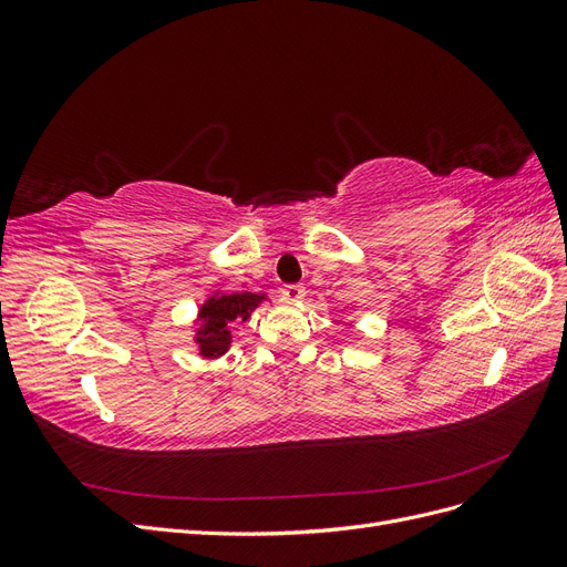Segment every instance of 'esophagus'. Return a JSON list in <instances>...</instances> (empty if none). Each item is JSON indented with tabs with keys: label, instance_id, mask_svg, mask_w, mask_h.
<instances>
[{
	"label": "esophagus",
	"instance_id": "obj_1",
	"mask_svg": "<svg viewBox=\"0 0 567 567\" xmlns=\"http://www.w3.org/2000/svg\"><path fill=\"white\" fill-rule=\"evenodd\" d=\"M281 296H284V300H286V302H298V300H302V298H305V286H300V284L286 286V288L281 290Z\"/></svg>",
	"mask_w": 567,
	"mask_h": 567
}]
</instances>
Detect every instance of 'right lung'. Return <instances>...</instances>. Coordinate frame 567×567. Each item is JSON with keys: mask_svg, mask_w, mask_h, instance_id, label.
<instances>
[{"mask_svg": "<svg viewBox=\"0 0 567 567\" xmlns=\"http://www.w3.org/2000/svg\"><path fill=\"white\" fill-rule=\"evenodd\" d=\"M265 293H225V290H215L208 296L194 319V342L196 350L203 359H217L227 354L231 348V326L236 321H248L250 315L267 302Z\"/></svg>", "mask_w": 567, "mask_h": 567, "instance_id": "right-lung-1", "label": "right lung"}]
</instances>
